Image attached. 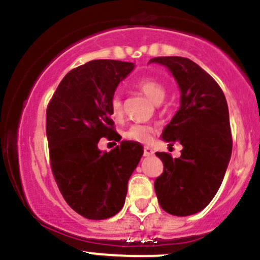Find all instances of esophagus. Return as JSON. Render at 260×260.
<instances>
[{
    "label": "esophagus",
    "instance_id": "1",
    "mask_svg": "<svg viewBox=\"0 0 260 260\" xmlns=\"http://www.w3.org/2000/svg\"><path fill=\"white\" fill-rule=\"evenodd\" d=\"M153 155H154L153 149L149 148V146H145V148H144V156H153Z\"/></svg>",
    "mask_w": 260,
    "mask_h": 260
}]
</instances>
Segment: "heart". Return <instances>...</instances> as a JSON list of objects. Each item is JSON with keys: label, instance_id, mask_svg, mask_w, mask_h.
I'll return each mask as SVG.
<instances>
[{"label": "heart", "instance_id": "1", "mask_svg": "<svg viewBox=\"0 0 260 260\" xmlns=\"http://www.w3.org/2000/svg\"><path fill=\"white\" fill-rule=\"evenodd\" d=\"M138 87L154 102V104L159 105L164 101L167 96V89L163 84L159 81L154 78H146L140 79L138 82ZM111 115L115 119H120L122 116V111H124V106H122V99L119 93L114 94L111 99ZM154 135V129L150 125L145 124H134L125 131V138L129 139L131 141H136V143L148 144L150 143Z\"/></svg>", "mask_w": 260, "mask_h": 260}]
</instances>
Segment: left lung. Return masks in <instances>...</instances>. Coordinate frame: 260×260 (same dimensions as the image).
Returning a JSON list of instances; mask_svg holds the SVG:
<instances>
[{
    "instance_id": "8db88e82",
    "label": "left lung",
    "mask_w": 260,
    "mask_h": 260,
    "mask_svg": "<svg viewBox=\"0 0 260 260\" xmlns=\"http://www.w3.org/2000/svg\"><path fill=\"white\" fill-rule=\"evenodd\" d=\"M181 91L179 109L161 138L183 149L179 158L156 153L164 171L155 179L158 202L174 216H189L211 202L222 183L233 150L229 109L223 92L210 74L188 58L158 56Z\"/></svg>"
}]
</instances>
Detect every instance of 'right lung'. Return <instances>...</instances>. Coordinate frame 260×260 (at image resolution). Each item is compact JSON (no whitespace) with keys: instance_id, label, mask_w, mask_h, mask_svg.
Instances as JSON below:
<instances>
[{"instance_id":"obj_1","label":"right lung","mask_w":260,"mask_h":260,"mask_svg":"<svg viewBox=\"0 0 260 260\" xmlns=\"http://www.w3.org/2000/svg\"><path fill=\"white\" fill-rule=\"evenodd\" d=\"M134 68L129 61H88L61 79L46 110L54 178L67 204L89 220L112 217L122 209L127 182L143 156L136 141L124 140L110 151L99 149L100 139L119 135L110 104Z\"/></svg>"}]
</instances>
